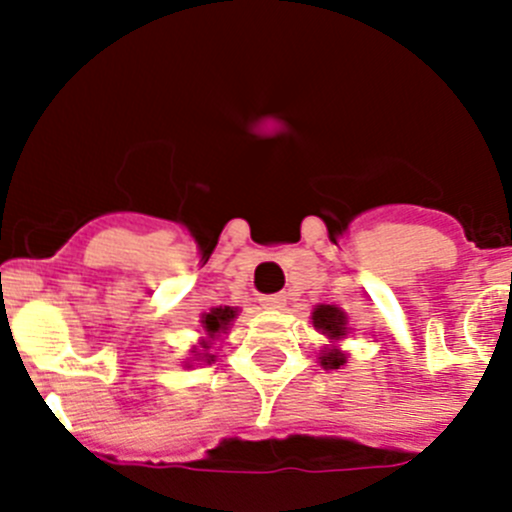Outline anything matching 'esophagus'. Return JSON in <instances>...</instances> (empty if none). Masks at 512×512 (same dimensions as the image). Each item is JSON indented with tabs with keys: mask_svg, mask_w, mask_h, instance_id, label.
Segmentation results:
<instances>
[{
	"mask_svg": "<svg viewBox=\"0 0 512 512\" xmlns=\"http://www.w3.org/2000/svg\"><path fill=\"white\" fill-rule=\"evenodd\" d=\"M285 303H288V295H285V293L262 295V298H260V305H262V308H270V310H280V308H285Z\"/></svg>",
	"mask_w": 512,
	"mask_h": 512,
	"instance_id": "obj_1",
	"label": "esophagus"
}]
</instances>
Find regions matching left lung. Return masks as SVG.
Returning a JSON list of instances; mask_svg holds the SVG:
<instances>
[{
    "instance_id": "1",
    "label": "left lung",
    "mask_w": 512,
    "mask_h": 512,
    "mask_svg": "<svg viewBox=\"0 0 512 512\" xmlns=\"http://www.w3.org/2000/svg\"><path fill=\"white\" fill-rule=\"evenodd\" d=\"M313 326L315 331H321L323 336L331 338L321 353V366L323 369H341L346 364V353L338 348V341H343L348 333V318L341 308L336 305H315L313 310Z\"/></svg>"
}]
</instances>
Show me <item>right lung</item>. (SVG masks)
Instances as JSON below:
<instances>
[{
    "label": "right lung",
    "mask_w": 512,
    "mask_h": 512,
    "mask_svg": "<svg viewBox=\"0 0 512 512\" xmlns=\"http://www.w3.org/2000/svg\"><path fill=\"white\" fill-rule=\"evenodd\" d=\"M234 318H237V308H229V305H219V308H212L209 313L202 315V328H204V336L207 338H202V341H199V346H194V351H191L194 361H207V364H212L214 353H209L212 341L217 336H222V333L229 331V326H232Z\"/></svg>",
    "instance_id": "obj_1"
}]
</instances>
